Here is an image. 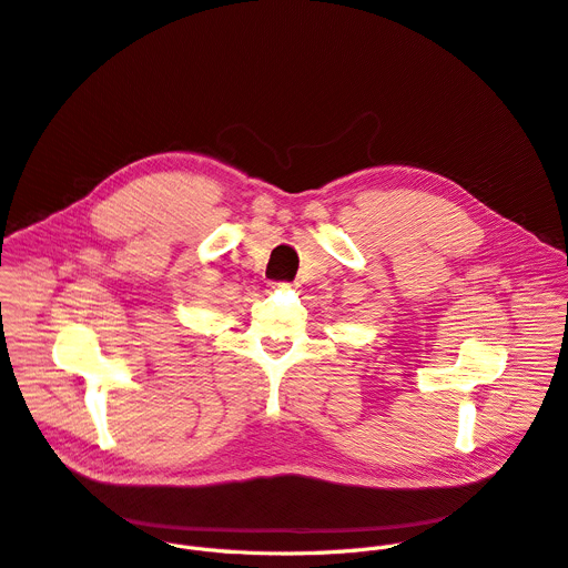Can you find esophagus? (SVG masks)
Returning a JSON list of instances; mask_svg holds the SVG:
<instances>
[{
  "label": "esophagus",
  "instance_id": "obj_1",
  "mask_svg": "<svg viewBox=\"0 0 568 568\" xmlns=\"http://www.w3.org/2000/svg\"><path fill=\"white\" fill-rule=\"evenodd\" d=\"M274 287H278V290H292L294 285H292V283H276Z\"/></svg>",
  "mask_w": 568,
  "mask_h": 568
}]
</instances>
